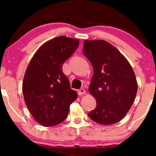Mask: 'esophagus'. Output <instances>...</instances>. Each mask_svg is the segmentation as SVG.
<instances>
[{
	"instance_id": "esophagus-1",
	"label": "esophagus",
	"mask_w": 156,
	"mask_h": 156,
	"mask_svg": "<svg viewBox=\"0 0 156 156\" xmlns=\"http://www.w3.org/2000/svg\"><path fill=\"white\" fill-rule=\"evenodd\" d=\"M86 94V90L84 89H80L78 90V94L79 95H82V94Z\"/></svg>"
}]
</instances>
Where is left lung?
<instances>
[{"label": "left lung", "instance_id": "1", "mask_svg": "<svg viewBox=\"0 0 156 156\" xmlns=\"http://www.w3.org/2000/svg\"><path fill=\"white\" fill-rule=\"evenodd\" d=\"M83 51L93 67L89 92L97 102L96 108L88 116L101 125L118 122L131 108L136 95L133 68L117 48L105 40H85Z\"/></svg>", "mask_w": 156, "mask_h": 156}]
</instances>
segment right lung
Returning <instances> with one entry per match:
<instances>
[{
  "instance_id": "obj_1",
  "label": "right lung",
  "mask_w": 156,
  "mask_h": 156,
  "mask_svg": "<svg viewBox=\"0 0 156 156\" xmlns=\"http://www.w3.org/2000/svg\"><path fill=\"white\" fill-rule=\"evenodd\" d=\"M78 44L77 39L55 37L39 47L27 67L23 81L24 101L35 120L43 126L63 122L77 98L62 65Z\"/></svg>"
}]
</instances>
